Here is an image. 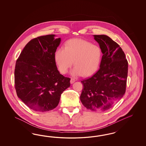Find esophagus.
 <instances>
[{"label": "esophagus", "instance_id": "obj_1", "mask_svg": "<svg viewBox=\"0 0 146 146\" xmlns=\"http://www.w3.org/2000/svg\"><path fill=\"white\" fill-rule=\"evenodd\" d=\"M75 80L74 79H73V78H71V81H70V82H71V84H73L74 82H75Z\"/></svg>", "mask_w": 146, "mask_h": 146}]
</instances>
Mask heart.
Listing matches in <instances>:
<instances>
[{
    "label": "heart",
    "mask_w": 146,
    "mask_h": 146,
    "mask_svg": "<svg viewBox=\"0 0 146 146\" xmlns=\"http://www.w3.org/2000/svg\"><path fill=\"white\" fill-rule=\"evenodd\" d=\"M101 56L99 46L80 38L68 40L64 49L59 48L54 53L55 61L62 74L67 73L73 62L74 67L71 72L73 76L93 74L100 65Z\"/></svg>",
    "instance_id": "b5f03b06"
}]
</instances>
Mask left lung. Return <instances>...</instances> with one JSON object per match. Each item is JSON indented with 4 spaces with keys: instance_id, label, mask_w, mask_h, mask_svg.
Wrapping results in <instances>:
<instances>
[{
    "instance_id": "obj_1",
    "label": "left lung",
    "mask_w": 146,
    "mask_h": 146,
    "mask_svg": "<svg viewBox=\"0 0 146 146\" xmlns=\"http://www.w3.org/2000/svg\"><path fill=\"white\" fill-rule=\"evenodd\" d=\"M103 53L100 69L81 81L83 89L80 100L93 111L110 109L123 97L126 86L128 62L119 45L109 36L95 35Z\"/></svg>"
}]
</instances>
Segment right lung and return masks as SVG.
<instances>
[{
	"mask_svg": "<svg viewBox=\"0 0 146 146\" xmlns=\"http://www.w3.org/2000/svg\"><path fill=\"white\" fill-rule=\"evenodd\" d=\"M42 36L29 41L18 58L14 71L18 97L37 112L53 110L62 92L70 86V79L60 74L54 53L61 38Z\"/></svg>",
	"mask_w": 146,
	"mask_h": 146,
	"instance_id": "1",
	"label": "right lung"
}]
</instances>
